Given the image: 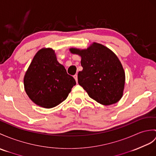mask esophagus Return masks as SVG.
<instances>
[{"label":"esophagus","instance_id":"1","mask_svg":"<svg viewBox=\"0 0 156 156\" xmlns=\"http://www.w3.org/2000/svg\"><path fill=\"white\" fill-rule=\"evenodd\" d=\"M73 77H74V78L75 79L76 82H78V75H77V74H75Z\"/></svg>","mask_w":156,"mask_h":156}]
</instances>
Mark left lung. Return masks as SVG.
<instances>
[{
    "label": "left lung",
    "instance_id": "8db88e82",
    "mask_svg": "<svg viewBox=\"0 0 156 156\" xmlns=\"http://www.w3.org/2000/svg\"><path fill=\"white\" fill-rule=\"evenodd\" d=\"M81 57L83 70L78 81L88 96L104 106L117 103L125 86V72L118 56L102 44L93 42L86 49L70 48Z\"/></svg>",
    "mask_w": 156,
    "mask_h": 156
}]
</instances>
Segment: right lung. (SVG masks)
<instances>
[{
    "label": "right lung",
    "instance_id": "1",
    "mask_svg": "<svg viewBox=\"0 0 156 156\" xmlns=\"http://www.w3.org/2000/svg\"><path fill=\"white\" fill-rule=\"evenodd\" d=\"M76 84L50 48L38 50L24 77V90L29 98L44 108H52L62 102Z\"/></svg>",
    "mask_w": 156,
    "mask_h": 156
}]
</instances>
